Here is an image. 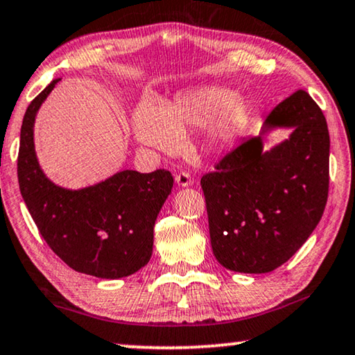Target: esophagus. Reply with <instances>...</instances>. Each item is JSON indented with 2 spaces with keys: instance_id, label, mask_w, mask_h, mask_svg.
<instances>
[{
  "instance_id": "1",
  "label": "esophagus",
  "mask_w": 355,
  "mask_h": 355,
  "mask_svg": "<svg viewBox=\"0 0 355 355\" xmlns=\"http://www.w3.org/2000/svg\"><path fill=\"white\" fill-rule=\"evenodd\" d=\"M175 182H177L178 187L184 188V187H189V184L193 183V178L188 172H178L175 175Z\"/></svg>"
}]
</instances>
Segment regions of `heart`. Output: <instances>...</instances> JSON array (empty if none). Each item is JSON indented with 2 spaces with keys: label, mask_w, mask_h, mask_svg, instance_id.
Returning a JSON list of instances; mask_svg holds the SVG:
<instances>
[{
  "label": "heart",
  "mask_w": 355,
  "mask_h": 355,
  "mask_svg": "<svg viewBox=\"0 0 355 355\" xmlns=\"http://www.w3.org/2000/svg\"><path fill=\"white\" fill-rule=\"evenodd\" d=\"M250 118L245 100L223 87H204L177 97L166 108L146 103L135 116L137 135L144 144L162 151H175L183 132L208 125L215 141H228Z\"/></svg>",
  "instance_id": "heart-1"
}]
</instances>
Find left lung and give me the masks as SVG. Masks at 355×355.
<instances>
[{"instance_id":"8db88e82","label":"left lung","mask_w":355,"mask_h":355,"mask_svg":"<svg viewBox=\"0 0 355 355\" xmlns=\"http://www.w3.org/2000/svg\"><path fill=\"white\" fill-rule=\"evenodd\" d=\"M274 125L295 130L266 153L261 137L245 139L200 178L211 250L236 272H271L288 261L329 198L330 135L319 105L298 89L272 108L263 132Z\"/></svg>"}]
</instances>
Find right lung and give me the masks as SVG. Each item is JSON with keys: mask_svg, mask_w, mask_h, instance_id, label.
Instances as JSON below:
<instances>
[{"mask_svg": "<svg viewBox=\"0 0 355 355\" xmlns=\"http://www.w3.org/2000/svg\"><path fill=\"white\" fill-rule=\"evenodd\" d=\"M57 81L25 111L17 157L20 193L42 239L63 263L100 279L130 276L150 261L153 228L172 191L173 177L166 168L123 171L79 191L51 183L36 161L33 124Z\"/></svg>", "mask_w": 355, "mask_h": 355, "instance_id": "obj_1", "label": "right lung"}]
</instances>
